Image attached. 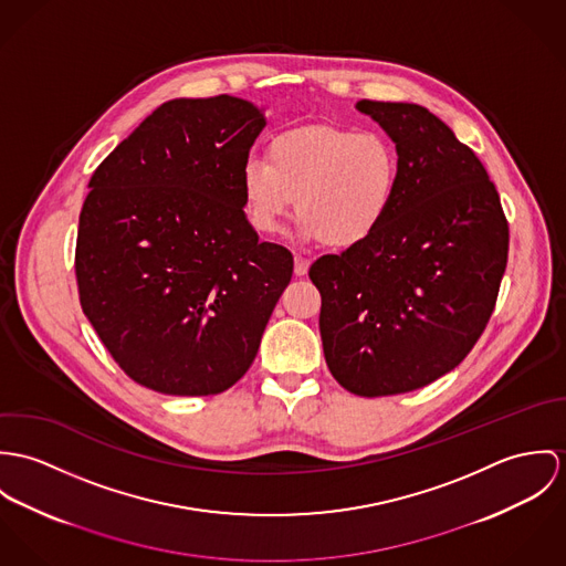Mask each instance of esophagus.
<instances>
[{"label": "esophagus", "instance_id": "1", "mask_svg": "<svg viewBox=\"0 0 566 566\" xmlns=\"http://www.w3.org/2000/svg\"><path fill=\"white\" fill-rule=\"evenodd\" d=\"M311 266V260L304 255H295V275H306Z\"/></svg>", "mask_w": 566, "mask_h": 566}]
</instances>
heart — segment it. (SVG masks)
<instances>
[{
	"instance_id": "heart-1",
	"label": "heart",
	"mask_w": 566,
	"mask_h": 566,
	"mask_svg": "<svg viewBox=\"0 0 566 566\" xmlns=\"http://www.w3.org/2000/svg\"><path fill=\"white\" fill-rule=\"evenodd\" d=\"M399 187L397 147L379 132L302 126L269 140L266 158L241 169L248 219L258 234L280 230L295 199L300 234L332 250L371 239Z\"/></svg>"
}]
</instances>
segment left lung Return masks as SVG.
I'll return each instance as SVG.
<instances>
[{
	"instance_id": "left-lung-1",
	"label": "left lung",
	"mask_w": 566,
	"mask_h": 566,
	"mask_svg": "<svg viewBox=\"0 0 566 566\" xmlns=\"http://www.w3.org/2000/svg\"><path fill=\"white\" fill-rule=\"evenodd\" d=\"M356 108L392 138L399 187L376 234L321 255L318 329L334 379L360 397L410 392L455 369L495 311L507 221L480 158L417 104Z\"/></svg>"
}]
</instances>
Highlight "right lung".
Listing matches in <instances>:
<instances>
[{
  "mask_svg": "<svg viewBox=\"0 0 566 566\" xmlns=\"http://www.w3.org/2000/svg\"><path fill=\"white\" fill-rule=\"evenodd\" d=\"M264 115L245 99H171L95 169L80 212V304L127 376L201 397L252 367L293 275L260 243L241 169Z\"/></svg>",
  "mask_w": 566,
  "mask_h": 566,
  "instance_id": "add662e5",
  "label": "right lung"
}]
</instances>
